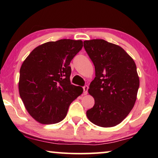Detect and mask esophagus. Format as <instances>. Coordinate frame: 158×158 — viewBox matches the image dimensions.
I'll use <instances>...</instances> for the list:
<instances>
[{"mask_svg": "<svg viewBox=\"0 0 158 158\" xmlns=\"http://www.w3.org/2000/svg\"><path fill=\"white\" fill-rule=\"evenodd\" d=\"M83 88V95H87L88 90V85H84Z\"/></svg>", "mask_w": 158, "mask_h": 158, "instance_id": "obj_1", "label": "esophagus"}]
</instances>
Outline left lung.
I'll use <instances>...</instances> for the list:
<instances>
[{
  "mask_svg": "<svg viewBox=\"0 0 158 158\" xmlns=\"http://www.w3.org/2000/svg\"><path fill=\"white\" fill-rule=\"evenodd\" d=\"M83 44L96 71L88 89L95 104L86 115L97 126L114 127L127 117L137 99L139 79L135 62L124 49L103 40Z\"/></svg>",
  "mask_w": 158,
  "mask_h": 158,
  "instance_id": "left-lung-1",
  "label": "left lung"
}]
</instances>
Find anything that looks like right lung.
<instances>
[{"label": "right lung", "mask_w": 158, "mask_h": 158, "mask_svg": "<svg viewBox=\"0 0 158 158\" xmlns=\"http://www.w3.org/2000/svg\"><path fill=\"white\" fill-rule=\"evenodd\" d=\"M81 40H60L36 47L20 69L19 90L26 109L41 124L63 120L70 103L82 94L71 84L70 63L81 50Z\"/></svg>", "instance_id": "obj_1"}]
</instances>
